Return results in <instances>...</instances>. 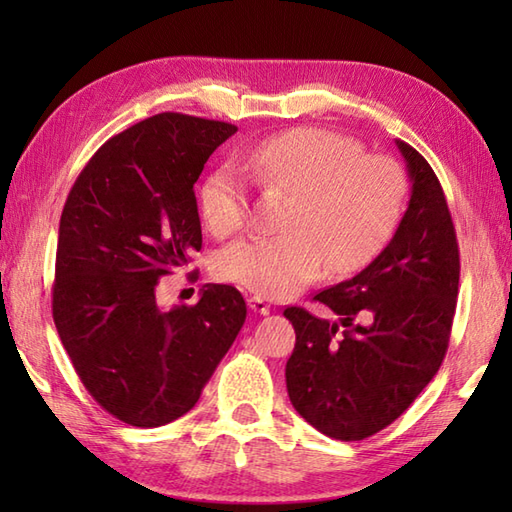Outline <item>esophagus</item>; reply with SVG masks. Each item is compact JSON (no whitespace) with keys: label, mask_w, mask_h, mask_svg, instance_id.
<instances>
[{"label":"esophagus","mask_w":512,"mask_h":512,"mask_svg":"<svg viewBox=\"0 0 512 512\" xmlns=\"http://www.w3.org/2000/svg\"><path fill=\"white\" fill-rule=\"evenodd\" d=\"M248 308L257 312V314H270V303L262 297H250L248 299Z\"/></svg>","instance_id":"esophagus-1"}]
</instances>
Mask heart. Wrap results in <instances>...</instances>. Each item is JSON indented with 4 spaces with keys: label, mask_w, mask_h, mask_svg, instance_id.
Wrapping results in <instances>:
<instances>
[{
    "label": "heart",
    "mask_w": 512,
    "mask_h": 512,
    "mask_svg": "<svg viewBox=\"0 0 512 512\" xmlns=\"http://www.w3.org/2000/svg\"><path fill=\"white\" fill-rule=\"evenodd\" d=\"M239 169L268 189L290 193L281 228L270 237L226 244L213 273L257 297H290L312 284L328 262L350 273L394 237L405 213L407 180L391 158L363 156L354 138L319 127L270 136L239 154ZM200 211L215 235L242 228L248 215L246 184L231 167L202 182Z\"/></svg>",
    "instance_id": "1"
}]
</instances>
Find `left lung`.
<instances>
[{"label": "left lung", "instance_id": "1", "mask_svg": "<svg viewBox=\"0 0 512 512\" xmlns=\"http://www.w3.org/2000/svg\"><path fill=\"white\" fill-rule=\"evenodd\" d=\"M411 198L391 242L356 277L314 295L339 321L290 306L297 343L286 363L292 407L325 436L363 440L405 411L447 354L460 250L440 180L411 145ZM369 318V324H356Z\"/></svg>", "mask_w": 512, "mask_h": 512}]
</instances>
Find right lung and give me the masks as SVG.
I'll return each mask as SVG.
<instances>
[{"label":"right lung","instance_id":"add662e5","mask_svg":"<svg viewBox=\"0 0 512 512\" xmlns=\"http://www.w3.org/2000/svg\"><path fill=\"white\" fill-rule=\"evenodd\" d=\"M235 125L156 114L110 138L65 200L52 317L81 383L114 418L162 427L191 411L246 321L239 290L206 284L162 310L158 281L202 248L193 184Z\"/></svg>","mask_w":512,"mask_h":512}]
</instances>
